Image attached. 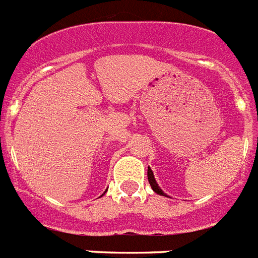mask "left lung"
<instances>
[{
    "label": "left lung",
    "instance_id": "obj_1",
    "mask_svg": "<svg viewBox=\"0 0 258 258\" xmlns=\"http://www.w3.org/2000/svg\"><path fill=\"white\" fill-rule=\"evenodd\" d=\"M148 181H149V183H151V186H152L153 191L157 192V194H160V196H165V192L160 189V186L157 185V182H156L155 177H153V172L151 170V168H149V166H148Z\"/></svg>",
    "mask_w": 258,
    "mask_h": 258
}]
</instances>
